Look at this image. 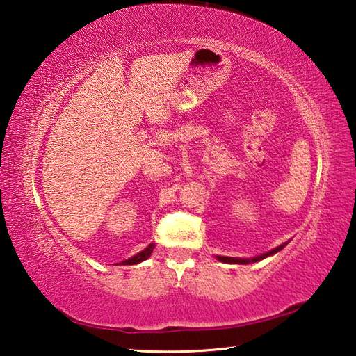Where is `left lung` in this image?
<instances>
[{"label": "left lung", "instance_id": "8db88e82", "mask_svg": "<svg viewBox=\"0 0 356 356\" xmlns=\"http://www.w3.org/2000/svg\"><path fill=\"white\" fill-rule=\"evenodd\" d=\"M286 245H288V242L279 245V247H275V248H274V250H271V251L264 252V254L256 256V257H250V259H243V257H228V256H216V259L219 260V262H224V264H239V265H248V264L259 262V260H264V259L270 257V256H274L275 252H279L282 248H285Z\"/></svg>", "mask_w": 356, "mask_h": 356}]
</instances>
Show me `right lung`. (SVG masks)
Here are the masks:
<instances>
[{
  "label": "right lung",
  "mask_w": 356,
  "mask_h": 356,
  "mask_svg": "<svg viewBox=\"0 0 356 356\" xmlns=\"http://www.w3.org/2000/svg\"><path fill=\"white\" fill-rule=\"evenodd\" d=\"M154 248H155V243H149L147 247H146L143 251L137 252V254H136V256H132L131 259H126V260H123L122 265H137V264H140V262H143V260H146V259L151 257Z\"/></svg>",
  "instance_id": "obj_1"
}]
</instances>
